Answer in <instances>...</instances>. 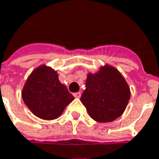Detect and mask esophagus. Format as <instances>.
Returning a JSON list of instances; mask_svg holds the SVG:
<instances>
[{
	"label": "esophagus",
	"instance_id": "34e87169",
	"mask_svg": "<svg viewBox=\"0 0 159 159\" xmlns=\"http://www.w3.org/2000/svg\"><path fill=\"white\" fill-rule=\"evenodd\" d=\"M80 96H81V92H75V93H74V97L76 98H80Z\"/></svg>",
	"mask_w": 159,
	"mask_h": 159
}]
</instances>
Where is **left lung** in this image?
<instances>
[{
    "mask_svg": "<svg viewBox=\"0 0 159 159\" xmlns=\"http://www.w3.org/2000/svg\"><path fill=\"white\" fill-rule=\"evenodd\" d=\"M130 99V89L121 73L110 65L88 74L80 101L89 116L98 122H110L121 116Z\"/></svg>",
    "mask_w": 159,
    "mask_h": 159,
    "instance_id": "obj_1",
    "label": "left lung"
}]
</instances>
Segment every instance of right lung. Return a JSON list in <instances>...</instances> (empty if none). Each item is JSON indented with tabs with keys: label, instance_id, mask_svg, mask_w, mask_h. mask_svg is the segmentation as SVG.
I'll list each match as a JSON object with an SVG mask.
<instances>
[{
	"label": "right lung",
	"instance_id": "1",
	"mask_svg": "<svg viewBox=\"0 0 159 159\" xmlns=\"http://www.w3.org/2000/svg\"><path fill=\"white\" fill-rule=\"evenodd\" d=\"M22 98L31 112L43 120L58 118L74 99L60 82L57 72L45 65L37 67L28 77Z\"/></svg>",
	"mask_w": 159,
	"mask_h": 159
}]
</instances>
